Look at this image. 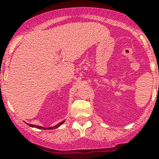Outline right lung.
<instances>
[{
    "label": "right lung",
    "mask_w": 159,
    "mask_h": 159,
    "mask_svg": "<svg viewBox=\"0 0 159 159\" xmlns=\"http://www.w3.org/2000/svg\"><path fill=\"white\" fill-rule=\"evenodd\" d=\"M64 122H65V121H61V122L58 123V124L56 125L55 126H53V127H49V128H44V127H41V126H37V125H31V124H28V125L30 126V127H32V128L35 127V128H37V129H57V128H58L59 126L63 124Z\"/></svg>",
    "instance_id": "right-lung-1"
}]
</instances>
